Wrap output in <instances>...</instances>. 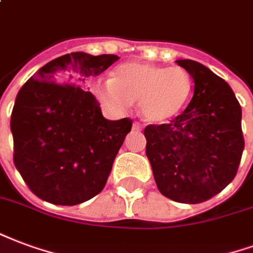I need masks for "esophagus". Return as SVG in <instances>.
<instances>
[{"mask_svg": "<svg viewBox=\"0 0 253 253\" xmlns=\"http://www.w3.org/2000/svg\"><path fill=\"white\" fill-rule=\"evenodd\" d=\"M142 130H143V127L139 123H134L132 125V131H142Z\"/></svg>", "mask_w": 253, "mask_h": 253, "instance_id": "34e87169", "label": "esophagus"}]
</instances>
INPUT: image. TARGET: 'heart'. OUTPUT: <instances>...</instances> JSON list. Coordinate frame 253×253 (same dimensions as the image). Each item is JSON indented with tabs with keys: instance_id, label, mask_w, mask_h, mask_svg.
Segmentation results:
<instances>
[{
	"instance_id": "1",
	"label": "heart",
	"mask_w": 253,
	"mask_h": 253,
	"mask_svg": "<svg viewBox=\"0 0 253 253\" xmlns=\"http://www.w3.org/2000/svg\"><path fill=\"white\" fill-rule=\"evenodd\" d=\"M93 93L108 108L123 111L138 102L146 122L165 123L178 115L192 93V79L181 67L130 61L118 65L108 82L93 85Z\"/></svg>"
}]
</instances>
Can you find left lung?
<instances>
[{
  "instance_id": "left-lung-1",
  "label": "left lung",
  "mask_w": 253,
  "mask_h": 253,
  "mask_svg": "<svg viewBox=\"0 0 253 253\" xmlns=\"http://www.w3.org/2000/svg\"><path fill=\"white\" fill-rule=\"evenodd\" d=\"M194 82L193 98L168 125L145 128L155 184L173 201L200 204L231 184L244 150L241 107L229 84L194 60H175Z\"/></svg>"
}]
</instances>
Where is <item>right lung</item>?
<instances>
[{
  "mask_svg": "<svg viewBox=\"0 0 253 253\" xmlns=\"http://www.w3.org/2000/svg\"><path fill=\"white\" fill-rule=\"evenodd\" d=\"M119 59L72 52L46 63L17 93L13 161L37 197L78 205L102 192L131 121H108L82 87Z\"/></svg>",
  "mask_w": 253,
  "mask_h": 253,
  "instance_id": "right-lung-1",
  "label": "right lung"
}]
</instances>
